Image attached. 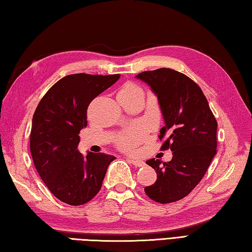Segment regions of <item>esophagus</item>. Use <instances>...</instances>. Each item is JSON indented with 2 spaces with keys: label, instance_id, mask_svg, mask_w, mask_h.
<instances>
[{
  "label": "esophagus",
  "instance_id": "1",
  "mask_svg": "<svg viewBox=\"0 0 252 252\" xmlns=\"http://www.w3.org/2000/svg\"><path fill=\"white\" fill-rule=\"evenodd\" d=\"M129 161H130V163H131V164H134V165H135V167H144V165H145V162H144V161H141V160L130 159Z\"/></svg>",
  "mask_w": 252,
  "mask_h": 252
}]
</instances>
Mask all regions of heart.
<instances>
[{
  "instance_id": "heart-1",
  "label": "heart",
  "mask_w": 252,
  "mask_h": 252,
  "mask_svg": "<svg viewBox=\"0 0 252 252\" xmlns=\"http://www.w3.org/2000/svg\"><path fill=\"white\" fill-rule=\"evenodd\" d=\"M138 90H141V88L138 87L137 84L126 83L124 87L121 89L120 93L129 94V93H134L135 91H138ZM145 131H146L145 127L142 126L131 127L129 129L125 130L120 136V138L117 140V145L124 150H132L141 141L142 137L145 135Z\"/></svg>"
}]
</instances>
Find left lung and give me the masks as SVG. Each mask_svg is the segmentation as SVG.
<instances>
[{
	"instance_id": "left-lung-1",
	"label": "left lung",
	"mask_w": 252,
	"mask_h": 252,
	"mask_svg": "<svg viewBox=\"0 0 252 252\" xmlns=\"http://www.w3.org/2000/svg\"><path fill=\"white\" fill-rule=\"evenodd\" d=\"M158 97L164 126L159 138L161 150L170 149L169 162L150 159L146 163L157 172V181L145 188L151 200L177 202L200 183L216 155L217 122L201 88L178 71L160 68L136 75Z\"/></svg>"
}]
</instances>
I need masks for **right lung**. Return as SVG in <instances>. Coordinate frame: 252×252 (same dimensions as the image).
Masks as SVG:
<instances>
[{
	"mask_svg": "<svg viewBox=\"0 0 252 252\" xmlns=\"http://www.w3.org/2000/svg\"><path fill=\"white\" fill-rule=\"evenodd\" d=\"M121 74H70L40 99L32 116L31 154L49 191L69 205H82L101 189L115 157L79 153L80 130L87 127L89 104L115 83Z\"/></svg>",
	"mask_w": 252,
	"mask_h": 252,
	"instance_id": "obj_1",
	"label": "right lung"
}]
</instances>
